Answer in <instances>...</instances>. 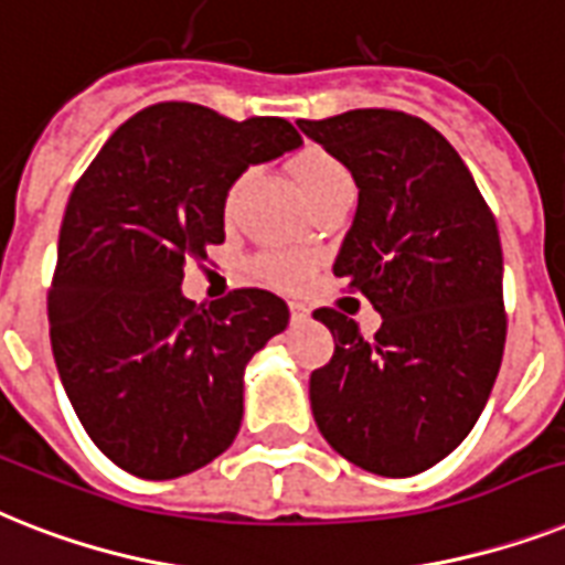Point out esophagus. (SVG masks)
I'll return each mask as SVG.
<instances>
[{"instance_id": "34e87169", "label": "esophagus", "mask_w": 565, "mask_h": 565, "mask_svg": "<svg viewBox=\"0 0 565 565\" xmlns=\"http://www.w3.org/2000/svg\"><path fill=\"white\" fill-rule=\"evenodd\" d=\"M290 316L292 322H307L310 319V307L301 305V301H290Z\"/></svg>"}]
</instances>
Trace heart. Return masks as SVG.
<instances>
[{
    "mask_svg": "<svg viewBox=\"0 0 565 565\" xmlns=\"http://www.w3.org/2000/svg\"><path fill=\"white\" fill-rule=\"evenodd\" d=\"M292 173H296L298 185L305 188V194L310 200H319L322 194L333 191L339 185H354L351 182V173L337 156L328 153L322 148H307L296 156L292 162ZM246 182H249V173L237 177L226 191V214H235L237 203H241L243 191H246ZM255 273L260 278H267L269 284H278V287H296V284L305 281L307 275V260L301 255H287V252H278V255H260L255 260Z\"/></svg>",
    "mask_w": 565,
    "mask_h": 565,
    "instance_id": "obj_1",
    "label": "heart"
}]
</instances>
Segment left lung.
<instances>
[{
  "instance_id": "8db88e82",
  "label": "left lung",
  "mask_w": 565,
  "mask_h": 565,
  "mask_svg": "<svg viewBox=\"0 0 565 565\" xmlns=\"http://www.w3.org/2000/svg\"><path fill=\"white\" fill-rule=\"evenodd\" d=\"M298 127L360 188L333 275L383 316L365 339L330 307L313 313L333 333V356L310 374L316 426L369 473H424L470 435L502 365L497 220L456 148L420 118L351 109Z\"/></svg>"
}]
</instances>
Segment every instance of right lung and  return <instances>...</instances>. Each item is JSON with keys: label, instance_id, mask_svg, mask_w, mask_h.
<instances>
[{"label": "right lung", "instance_id": "obj_1", "mask_svg": "<svg viewBox=\"0 0 565 565\" xmlns=\"http://www.w3.org/2000/svg\"><path fill=\"white\" fill-rule=\"evenodd\" d=\"M298 145L284 118L168 100L124 121L77 179L49 292L52 351L75 415L127 473L177 479L235 441L246 362L290 310L255 287L196 307L182 278L226 241L228 185Z\"/></svg>", "mask_w": 565, "mask_h": 565}]
</instances>
